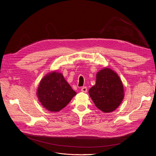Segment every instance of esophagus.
<instances>
[{
	"mask_svg": "<svg viewBox=\"0 0 156 156\" xmlns=\"http://www.w3.org/2000/svg\"><path fill=\"white\" fill-rule=\"evenodd\" d=\"M81 91L83 93H86L87 92V87L86 86H83L81 87Z\"/></svg>",
	"mask_w": 156,
	"mask_h": 156,
	"instance_id": "esophagus-1",
	"label": "esophagus"
}]
</instances>
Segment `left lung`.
Instances as JSON below:
<instances>
[{
    "mask_svg": "<svg viewBox=\"0 0 156 156\" xmlns=\"http://www.w3.org/2000/svg\"><path fill=\"white\" fill-rule=\"evenodd\" d=\"M89 94L99 110L108 113L115 110L123 99V84L115 72L105 68L97 73L96 84Z\"/></svg>",
    "mask_w": 156,
    "mask_h": 156,
    "instance_id": "1",
    "label": "left lung"
}]
</instances>
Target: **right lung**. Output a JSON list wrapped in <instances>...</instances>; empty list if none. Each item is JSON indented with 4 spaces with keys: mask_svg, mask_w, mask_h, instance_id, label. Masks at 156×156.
I'll return each mask as SVG.
<instances>
[{
    "mask_svg": "<svg viewBox=\"0 0 156 156\" xmlns=\"http://www.w3.org/2000/svg\"><path fill=\"white\" fill-rule=\"evenodd\" d=\"M37 94L42 106L51 112H58L70 102L76 93L62 73L54 72L42 79Z\"/></svg>",
    "mask_w": 156,
    "mask_h": 156,
    "instance_id": "obj_1",
    "label": "right lung"
}]
</instances>
